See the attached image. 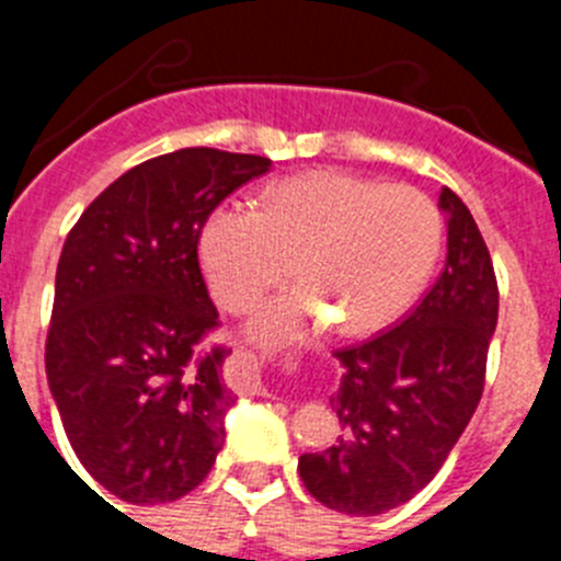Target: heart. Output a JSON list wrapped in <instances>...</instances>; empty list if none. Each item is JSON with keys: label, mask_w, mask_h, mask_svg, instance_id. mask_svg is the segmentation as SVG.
<instances>
[{"label": "heart", "mask_w": 561, "mask_h": 561, "mask_svg": "<svg viewBox=\"0 0 561 561\" xmlns=\"http://www.w3.org/2000/svg\"><path fill=\"white\" fill-rule=\"evenodd\" d=\"M440 250V216L408 185L311 171L277 182L261 213L227 202L199 232V261L213 297L247 311L295 272L304 286L252 314L257 345H291L317 331H381L410 309Z\"/></svg>", "instance_id": "b5f03b06"}]
</instances>
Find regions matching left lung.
Segmentation results:
<instances>
[{
    "mask_svg": "<svg viewBox=\"0 0 561 561\" xmlns=\"http://www.w3.org/2000/svg\"><path fill=\"white\" fill-rule=\"evenodd\" d=\"M447 264L396 329L336 351L342 379L331 410L334 447L306 453L297 472L314 500L351 517L399 508L447 460L483 393L485 356L497 329V280L472 213L449 187Z\"/></svg>",
    "mask_w": 561,
    "mask_h": 561,
    "instance_id": "left-lung-1",
    "label": "left lung"
}]
</instances>
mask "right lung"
I'll return each instance as SVG.
<instances>
[{
	"mask_svg": "<svg viewBox=\"0 0 561 561\" xmlns=\"http://www.w3.org/2000/svg\"><path fill=\"white\" fill-rule=\"evenodd\" d=\"M270 168L216 148L162 153L114 180L64 241L47 385L78 460L117 500L173 503L216 463L230 351L196 354L219 320L196 247L216 205Z\"/></svg>",
	"mask_w": 561,
	"mask_h": 561,
	"instance_id": "right-lung-1",
	"label": "right lung"
}]
</instances>
